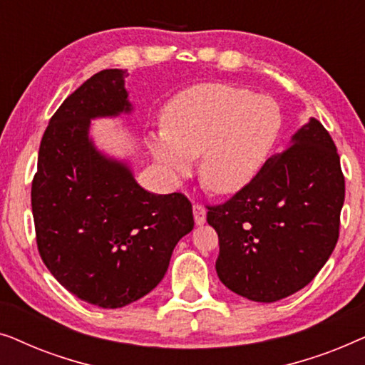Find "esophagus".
<instances>
[{
  "label": "esophagus",
  "mask_w": 365,
  "mask_h": 365,
  "mask_svg": "<svg viewBox=\"0 0 365 365\" xmlns=\"http://www.w3.org/2000/svg\"><path fill=\"white\" fill-rule=\"evenodd\" d=\"M192 214H194V221H196L197 226H202V224L206 222V209H204L201 204H194Z\"/></svg>",
  "instance_id": "obj_1"
}]
</instances>
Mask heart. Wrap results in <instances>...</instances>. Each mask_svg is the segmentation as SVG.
Instances as JSON below:
<instances>
[{"mask_svg": "<svg viewBox=\"0 0 365 365\" xmlns=\"http://www.w3.org/2000/svg\"><path fill=\"white\" fill-rule=\"evenodd\" d=\"M163 131L148 138L149 151L173 179L186 178L201 158L199 179L219 196L256 181L282 131V111L269 96L231 84H197L163 109Z\"/></svg>", "mask_w": 365, "mask_h": 365, "instance_id": "b5f03b06", "label": "heart"}]
</instances>
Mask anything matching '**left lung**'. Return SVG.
I'll return each instance as SVG.
<instances>
[{
  "label": "left lung",
  "instance_id": "1",
  "mask_svg": "<svg viewBox=\"0 0 365 365\" xmlns=\"http://www.w3.org/2000/svg\"><path fill=\"white\" fill-rule=\"evenodd\" d=\"M344 196L336 144L311 118L251 186L207 206V222L219 237L221 282L256 302L301 291L336 247Z\"/></svg>",
  "mask_w": 365,
  "mask_h": 365
}]
</instances>
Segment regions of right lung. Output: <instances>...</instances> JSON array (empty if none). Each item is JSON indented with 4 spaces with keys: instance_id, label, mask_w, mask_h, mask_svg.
Returning <instances> with one entry per match:
<instances>
[{
    "instance_id": "obj_1",
    "label": "right lung",
    "mask_w": 365,
    "mask_h": 365,
    "mask_svg": "<svg viewBox=\"0 0 365 365\" xmlns=\"http://www.w3.org/2000/svg\"><path fill=\"white\" fill-rule=\"evenodd\" d=\"M124 78L104 69L64 99L43 134L31 186L43 262L69 292L103 309L151 292L194 227L186 196L146 191L89 138L91 119L131 113Z\"/></svg>"
}]
</instances>
